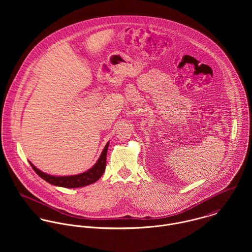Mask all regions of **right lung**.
<instances>
[{
  "label": "right lung",
  "mask_w": 252,
  "mask_h": 252,
  "mask_svg": "<svg viewBox=\"0 0 252 252\" xmlns=\"http://www.w3.org/2000/svg\"><path fill=\"white\" fill-rule=\"evenodd\" d=\"M108 144H106L104 147L98 161L94 164L92 168L87 170L84 173L74 175V176H64V177H58V176H52L46 173L41 172L38 170L36 167H35L30 161V165L32 166L33 170L36 172L38 177H40L42 180L47 181L48 183L55 185V186H60V187H65V188H78V187H83L89 184L94 183L95 181L99 180L105 170H106V165H107V152H108Z\"/></svg>",
  "instance_id": "obj_1"
}]
</instances>
